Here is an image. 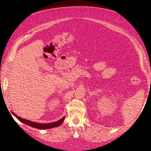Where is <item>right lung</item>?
Segmentation results:
<instances>
[{
    "label": "right lung",
    "mask_w": 151,
    "mask_h": 151,
    "mask_svg": "<svg viewBox=\"0 0 151 151\" xmlns=\"http://www.w3.org/2000/svg\"><path fill=\"white\" fill-rule=\"evenodd\" d=\"M13 115L16 117H17L19 121H20L21 122L24 123V124H26L27 125L31 126L32 127L38 129H50V128L55 127H58V126L60 125L63 122V121H64V119H65V117H63L62 119H60L59 121H56V122H52V123H48V124H40V123H37V122L30 121L29 120L24 119H22L20 117L17 116L14 113H13Z\"/></svg>",
    "instance_id": "right-lung-1"
}]
</instances>
